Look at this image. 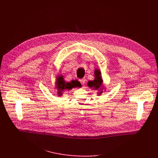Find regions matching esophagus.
<instances>
[{"mask_svg":"<svg viewBox=\"0 0 158 158\" xmlns=\"http://www.w3.org/2000/svg\"><path fill=\"white\" fill-rule=\"evenodd\" d=\"M79 81H80V82H81L82 85H84L85 82V79L84 78V79H81L79 80Z\"/></svg>","mask_w":158,"mask_h":158,"instance_id":"obj_1","label":"esophagus"}]
</instances>
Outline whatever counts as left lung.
<instances>
[{
    "label": "left lung",
    "mask_w": 158,
    "mask_h": 158,
    "mask_svg": "<svg viewBox=\"0 0 158 158\" xmlns=\"http://www.w3.org/2000/svg\"><path fill=\"white\" fill-rule=\"evenodd\" d=\"M94 76L95 79L94 81H89L87 82V85L91 87V88H94L95 90H100V91L98 93V94H101L102 93V83H103V80L101 77V71L96 69L94 71Z\"/></svg>",
    "instance_id": "left-lung-1"
}]
</instances>
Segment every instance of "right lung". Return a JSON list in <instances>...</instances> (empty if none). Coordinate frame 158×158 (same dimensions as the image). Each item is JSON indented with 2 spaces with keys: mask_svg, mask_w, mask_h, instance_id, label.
<instances>
[{
  "mask_svg": "<svg viewBox=\"0 0 158 158\" xmlns=\"http://www.w3.org/2000/svg\"><path fill=\"white\" fill-rule=\"evenodd\" d=\"M81 84L77 80H73L71 82H65L63 76H58L57 78L56 87L57 89V94L59 96L62 95V92L65 90H71L74 87H81Z\"/></svg>",
  "mask_w": 158,
  "mask_h": 158,
  "instance_id": "right-lung-1",
  "label": "right lung"
}]
</instances>
